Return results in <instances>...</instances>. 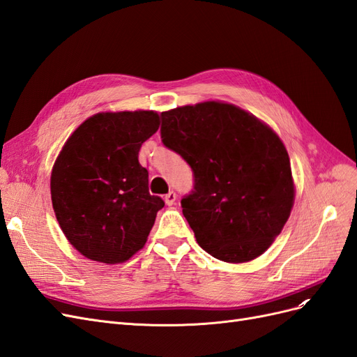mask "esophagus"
<instances>
[{
	"instance_id": "obj_1",
	"label": "esophagus",
	"mask_w": 357,
	"mask_h": 357,
	"mask_svg": "<svg viewBox=\"0 0 357 357\" xmlns=\"http://www.w3.org/2000/svg\"><path fill=\"white\" fill-rule=\"evenodd\" d=\"M164 199H165V204L167 205H172L176 202V199H177V195H176V192L174 190H169L167 195L164 197Z\"/></svg>"
}]
</instances>
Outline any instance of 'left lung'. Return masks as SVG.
<instances>
[{
    "label": "left lung",
    "mask_w": 357,
    "mask_h": 357,
    "mask_svg": "<svg viewBox=\"0 0 357 357\" xmlns=\"http://www.w3.org/2000/svg\"><path fill=\"white\" fill-rule=\"evenodd\" d=\"M160 138L193 171L181 208L198 244L223 262L261 256L287 222L295 186L287 150L240 107L205 101L160 113Z\"/></svg>",
    "instance_id": "obj_1"
}]
</instances>
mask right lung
I'll use <instances>...</instances> for the list:
<instances>
[{
    "label": "right lung",
    "instance_id": "obj_1",
    "mask_svg": "<svg viewBox=\"0 0 357 357\" xmlns=\"http://www.w3.org/2000/svg\"><path fill=\"white\" fill-rule=\"evenodd\" d=\"M158 128L152 110L96 113L63 144L52 169V205L84 257L121 264L144 247L165 202L149 193L138 152Z\"/></svg>",
    "mask_w": 357,
    "mask_h": 357
}]
</instances>
